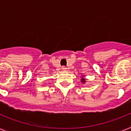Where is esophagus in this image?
<instances>
[{
    "mask_svg": "<svg viewBox=\"0 0 131 131\" xmlns=\"http://www.w3.org/2000/svg\"><path fill=\"white\" fill-rule=\"evenodd\" d=\"M62 70H63V71H66V69H67V68H66V67L63 66V67H62Z\"/></svg>",
    "mask_w": 131,
    "mask_h": 131,
    "instance_id": "34e87169",
    "label": "esophagus"
}]
</instances>
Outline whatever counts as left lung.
<instances>
[{"label":"left lung","mask_w":131,"mask_h":131,"mask_svg":"<svg viewBox=\"0 0 131 131\" xmlns=\"http://www.w3.org/2000/svg\"><path fill=\"white\" fill-rule=\"evenodd\" d=\"M82 82H83V83H84V82H85V80H84V79H82Z\"/></svg>","instance_id":"left-lung-1"}]
</instances>
